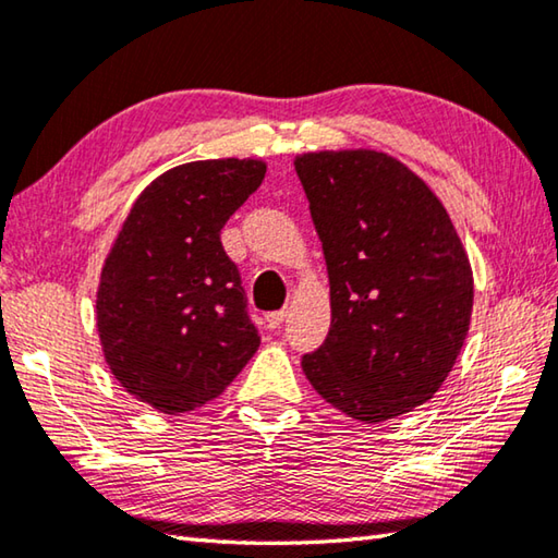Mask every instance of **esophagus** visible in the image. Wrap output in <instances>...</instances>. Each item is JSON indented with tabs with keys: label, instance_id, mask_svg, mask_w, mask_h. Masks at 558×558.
Segmentation results:
<instances>
[{
	"label": "esophagus",
	"instance_id": "1",
	"mask_svg": "<svg viewBox=\"0 0 558 558\" xmlns=\"http://www.w3.org/2000/svg\"><path fill=\"white\" fill-rule=\"evenodd\" d=\"M286 317H288L286 310H276V313H268V315H266V325H268L270 329H278L282 323H286Z\"/></svg>",
	"mask_w": 558,
	"mask_h": 558
}]
</instances>
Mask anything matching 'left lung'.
Wrapping results in <instances>:
<instances>
[{"label": "left lung", "mask_w": 558, "mask_h": 558, "mask_svg": "<svg viewBox=\"0 0 558 558\" xmlns=\"http://www.w3.org/2000/svg\"><path fill=\"white\" fill-rule=\"evenodd\" d=\"M323 241L332 325L302 356L337 411L379 423L433 399L465 344L475 282L436 192L376 149L295 157Z\"/></svg>", "instance_id": "left-lung-1"}]
</instances>
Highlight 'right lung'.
Returning a JSON list of instances; mask_svg holds the SVG:
<instances>
[{
  "label": "right lung",
  "instance_id": "right-lung-1",
  "mask_svg": "<svg viewBox=\"0 0 558 558\" xmlns=\"http://www.w3.org/2000/svg\"><path fill=\"white\" fill-rule=\"evenodd\" d=\"M266 177L253 157L199 159L153 179L100 270L96 325L118 384L159 413L226 391L260 337L221 229Z\"/></svg>",
  "mask_w": 558,
  "mask_h": 558
}]
</instances>
